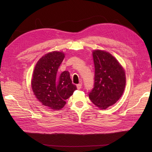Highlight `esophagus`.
I'll return each instance as SVG.
<instances>
[{"label": "esophagus", "mask_w": 152, "mask_h": 152, "mask_svg": "<svg viewBox=\"0 0 152 152\" xmlns=\"http://www.w3.org/2000/svg\"><path fill=\"white\" fill-rule=\"evenodd\" d=\"M82 83H80V84H77V88L78 89H80L82 88Z\"/></svg>", "instance_id": "1"}]
</instances>
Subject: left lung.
Returning <instances> with one entry per match:
<instances>
[{
	"label": "left lung",
	"instance_id": "left-lung-1",
	"mask_svg": "<svg viewBox=\"0 0 152 152\" xmlns=\"http://www.w3.org/2000/svg\"><path fill=\"white\" fill-rule=\"evenodd\" d=\"M94 87L89 93L91 101L98 107L106 109L122 96L126 86L125 72L111 54L95 50Z\"/></svg>",
	"mask_w": 152,
	"mask_h": 152
}]
</instances>
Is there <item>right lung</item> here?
<instances>
[{
	"mask_svg": "<svg viewBox=\"0 0 152 152\" xmlns=\"http://www.w3.org/2000/svg\"><path fill=\"white\" fill-rule=\"evenodd\" d=\"M64 58L65 54L61 52L45 54L37 63L31 80L36 98L43 105L54 110L61 109L66 104L65 100L77 89L68 71L58 75Z\"/></svg>",
	"mask_w": 152,
	"mask_h": 152,
	"instance_id": "add662e5",
	"label": "right lung"
}]
</instances>
